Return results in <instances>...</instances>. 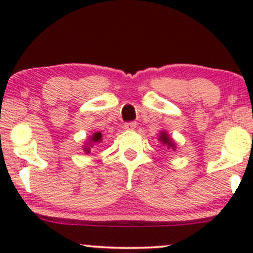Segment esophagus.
Instances as JSON below:
<instances>
[{
	"mask_svg": "<svg viewBox=\"0 0 253 253\" xmlns=\"http://www.w3.org/2000/svg\"><path fill=\"white\" fill-rule=\"evenodd\" d=\"M135 127H136V123H135V121H129V123L125 124V128L128 129V130L135 129Z\"/></svg>",
	"mask_w": 253,
	"mask_h": 253,
	"instance_id": "1",
	"label": "esophagus"
}]
</instances>
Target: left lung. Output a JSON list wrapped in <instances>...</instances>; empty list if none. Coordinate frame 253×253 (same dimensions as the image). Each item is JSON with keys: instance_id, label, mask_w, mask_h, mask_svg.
<instances>
[{"instance_id": "1", "label": "left lung", "mask_w": 253, "mask_h": 253, "mask_svg": "<svg viewBox=\"0 0 253 253\" xmlns=\"http://www.w3.org/2000/svg\"><path fill=\"white\" fill-rule=\"evenodd\" d=\"M158 139H159V141H161L162 144L165 145V146L168 147V149H171V150L176 151V144H175V141H173L172 139L170 138V135L168 134L167 132H164V130H163V132H162L161 134H159Z\"/></svg>"}]
</instances>
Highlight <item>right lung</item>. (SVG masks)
Segmentation results:
<instances>
[{
  "mask_svg": "<svg viewBox=\"0 0 253 253\" xmlns=\"http://www.w3.org/2000/svg\"><path fill=\"white\" fill-rule=\"evenodd\" d=\"M101 140H102V134H101L100 132L94 133V134H92V135L89 138L88 144H86L85 146H84V149H83L84 152L90 153V150H91V147L94 146V145L101 143Z\"/></svg>",
  "mask_w": 253,
  "mask_h": 253,
  "instance_id": "obj_1",
  "label": "right lung"
}]
</instances>
